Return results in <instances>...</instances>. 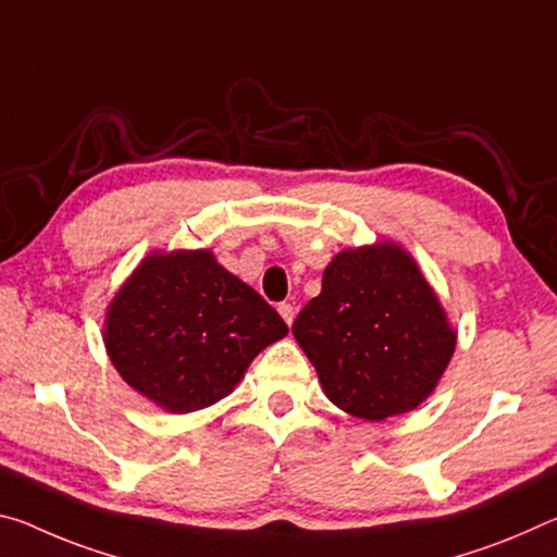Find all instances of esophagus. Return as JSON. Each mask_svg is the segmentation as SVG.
I'll use <instances>...</instances> for the list:
<instances>
[{"mask_svg": "<svg viewBox=\"0 0 557 557\" xmlns=\"http://www.w3.org/2000/svg\"><path fill=\"white\" fill-rule=\"evenodd\" d=\"M277 312H280V317H282V320H285L287 324H293V322H295V307H293V305L282 302V305L277 307Z\"/></svg>", "mask_w": 557, "mask_h": 557, "instance_id": "1", "label": "esophagus"}]
</instances>
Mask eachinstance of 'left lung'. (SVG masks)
I'll return each instance as SVG.
<instances>
[{"label": "left lung", "mask_w": 557, "mask_h": 557, "mask_svg": "<svg viewBox=\"0 0 557 557\" xmlns=\"http://www.w3.org/2000/svg\"><path fill=\"white\" fill-rule=\"evenodd\" d=\"M293 334L330 401L367 421L417 409L456 349L434 289L389 243L326 264L322 293L297 314Z\"/></svg>", "instance_id": "left-lung-1"}]
</instances>
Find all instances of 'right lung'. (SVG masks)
<instances>
[{
    "instance_id": "add662e5",
    "label": "right lung",
    "mask_w": 557,
    "mask_h": 557,
    "mask_svg": "<svg viewBox=\"0 0 557 557\" xmlns=\"http://www.w3.org/2000/svg\"><path fill=\"white\" fill-rule=\"evenodd\" d=\"M287 334L282 317L213 252L148 255L109 307L103 342L123 382L173 413L233 392Z\"/></svg>"
}]
</instances>
